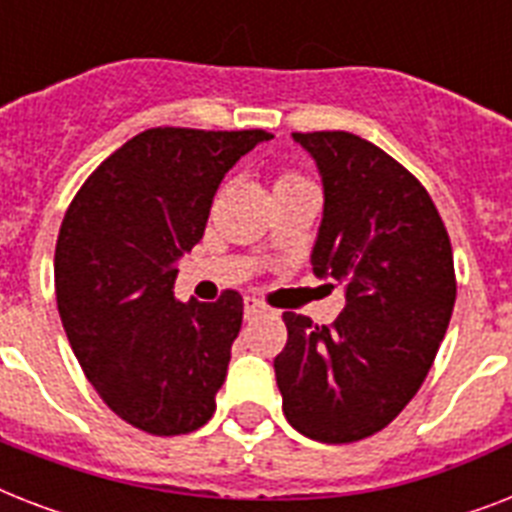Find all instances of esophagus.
I'll return each mask as SVG.
<instances>
[{"label":"esophagus","instance_id":"34e87169","mask_svg":"<svg viewBox=\"0 0 512 512\" xmlns=\"http://www.w3.org/2000/svg\"><path fill=\"white\" fill-rule=\"evenodd\" d=\"M263 313H268V305L263 300H257V297H247L244 300V319H257Z\"/></svg>","mask_w":512,"mask_h":512}]
</instances>
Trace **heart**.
I'll return each mask as SVG.
<instances>
[{
    "label": "heart",
    "instance_id": "obj_1",
    "mask_svg": "<svg viewBox=\"0 0 512 512\" xmlns=\"http://www.w3.org/2000/svg\"><path fill=\"white\" fill-rule=\"evenodd\" d=\"M292 180H300V177H295V175H284L279 180V183H292Z\"/></svg>",
    "mask_w": 512,
    "mask_h": 512
}]
</instances>
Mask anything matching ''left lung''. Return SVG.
Returning a JSON list of instances; mask_svg holds the SVG:
<instances>
[{
    "label": "left lung",
    "instance_id": "1",
    "mask_svg": "<svg viewBox=\"0 0 512 512\" xmlns=\"http://www.w3.org/2000/svg\"><path fill=\"white\" fill-rule=\"evenodd\" d=\"M324 188L313 273L342 284L332 327L284 313L276 385L289 425L350 444L396 420L428 377L454 311V260L436 204L382 148L350 132H292Z\"/></svg>",
    "mask_w": 512,
    "mask_h": 512
}]
</instances>
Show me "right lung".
<instances>
[{
    "instance_id": "add662e5",
    "label": "right lung",
    "mask_w": 512,
    "mask_h": 512,
    "mask_svg": "<svg viewBox=\"0 0 512 512\" xmlns=\"http://www.w3.org/2000/svg\"><path fill=\"white\" fill-rule=\"evenodd\" d=\"M265 130L156 127L87 177L55 247V295L87 380L124 422L180 436L215 414L244 300H175L177 263L204 236L225 172Z\"/></svg>"
}]
</instances>
